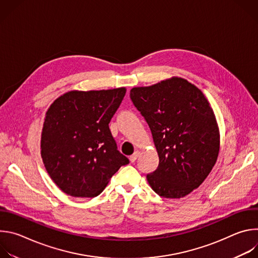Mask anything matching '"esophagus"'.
<instances>
[{
    "instance_id": "esophagus-1",
    "label": "esophagus",
    "mask_w": 258,
    "mask_h": 258,
    "mask_svg": "<svg viewBox=\"0 0 258 258\" xmlns=\"http://www.w3.org/2000/svg\"><path fill=\"white\" fill-rule=\"evenodd\" d=\"M139 155H140V152L139 151H136L131 157H130V160H131V162H135L136 160H137V158L139 157Z\"/></svg>"
}]
</instances>
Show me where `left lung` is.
<instances>
[{
  "instance_id": "8db88e82",
  "label": "left lung",
  "mask_w": 258,
  "mask_h": 258,
  "mask_svg": "<svg viewBox=\"0 0 258 258\" xmlns=\"http://www.w3.org/2000/svg\"><path fill=\"white\" fill-rule=\"evenodd\" d=\"M130 97L159 156L156 170L147 174L150 187L163 198L185 197L204 181L218 156V126L207 99L180 78L134 88Z\"/></svg>"
}]
</instances>
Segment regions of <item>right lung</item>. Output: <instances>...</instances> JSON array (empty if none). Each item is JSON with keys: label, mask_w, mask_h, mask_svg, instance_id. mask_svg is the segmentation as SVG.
Wrapping results in <instances>:
<instances>
[{"label": "right lung", "mask_w": 258, "mask_h": 258, "mask_svg": "<svg viewBox=\"0 0 258 258\" xmlns=\"http://www.w3.org/2000/svg\"><path fill=\"white\" fill-rule=\"evenodd\" d=\"M125 92L124 88L72 91L48 109L41 154L51 178L67 195L98 196L112 175L130 163L109 130Z\"/></svg>", "instance_id": "right-lung-1"}]
</instances>
